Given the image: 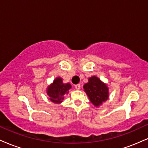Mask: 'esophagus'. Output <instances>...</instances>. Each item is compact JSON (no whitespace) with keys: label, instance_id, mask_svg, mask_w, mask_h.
<instances>
[{"label":"esophagus","instance_id":"obj_1","mask_svg":"<svg viewBox=\"0 0 148 148\" xmlns=\"http://www.w3.org/2000/svg\"><path fill=\"white\" fill-rule=\"evenodd\" d=\"M80 88H81V85H80V84L75 85V88L76 90H79Z\"/></svg>","mask_w":148,"mask_h":148}]
</instances>
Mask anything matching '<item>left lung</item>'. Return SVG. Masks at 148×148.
Instances as JSON below:
<instances>
[{
  "mask_svg": "<svg viewBox=\"0 0 148 148\" xmlns=\"http://www.w3.org/2000/svg\"><path fill=\"white\" fill-rule=\"evenodd\" d=\"M86 92L91 103L95 107H99L109 97V90L107 85L96 76L88 79V82L84 86Z\"/></svg>",
  "mask_w": 148,
  "mask_h": 148,
  "instance_id": "8db88e82",
  "label": "left lung"
}]
</instances>
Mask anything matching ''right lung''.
<instances>
[{
  "instance_id": "obj_1",
  "label": "right lung",
  "mask_w": 148,
  "mask_h": 148,
  "mask_svg": "<svg viewBox=\"0 0 148 148\" xmlns=\"http://www.w3.org/2000/svg\"><path fill=\"white\" fill-rule=\"evenodd\" d=\"M72 86L69 83L64 84L61 77H56L47 88L49 99L53 103L60 104L64 99V95H67Z\"/></svg>"
}]
</instances>
